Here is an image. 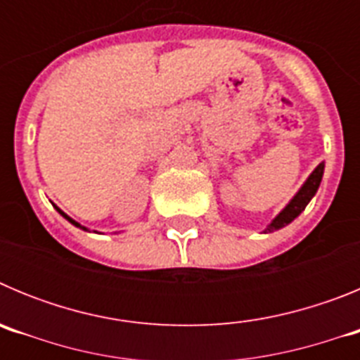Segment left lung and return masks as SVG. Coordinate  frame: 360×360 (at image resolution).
<instances>
[{
    "instance_id": "8db88e82",
    "label": "left lung",
    "mask_w": 360,
    "mask_h": 360,
    "mask_svg": "<svg viewBox=\"0 0 360 360\" xmlns=\"http://www.w3.org/2000/svg\"><path fill=\"white\" fill-rule=\"evenodd\" d=\"M323 173H324V164H319L316 169L311 171L310 176L307 178V182L303 184V187L297 191V195H295L294 198L288 202L287 207L283 209V211L279 212L274 219H272V224L265 229V232H274V231H278V229L285 227V225H288L290 221H294V219L304 211V207L308 205V202L314 198V195H316L317 189H319V184H321V180H323Z\"/></svg>"
}]
</instances>
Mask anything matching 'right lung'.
<instances>
[{"label":"right lung","instance_id":"1","mask_svg":"<svg viewBox=\"0 0 360 360\" xmlns=\"http://www.w3.org/2000/svg\"><path fill=\"white\" fill-rule=\"evenodd\" d=\"M56 209H57V212H59V214H61V216H65V218H66V219H68L70 224H72V225H75V227H79V229H82V231H88V229H86V227H82V225H81V224H77V221H75V219H72V218H70V216H68V214H65V212H63V211H61V209H59V207H56Z\"/></svg>","mask_w":360,"mask_h":360}]
</instances>
